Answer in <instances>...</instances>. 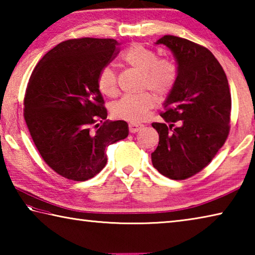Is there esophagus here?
<instances>
[{
    "instance_id": "obj_1",
    "label": "esophagus",
    "mask_w": 255,
    "mask_h": 255,
    "mask_svg": "<svg viewBox=\"0 0 255 255\" xmlns=\"http://www.w3.org/2000/svg\"><path fill=\"white\" fill-rule=\"evenodd\" d=\"M128 127H129V131L130 132H137V131H139L141 128H143V125L131 123V124H129Z\"/></svg>"
}]
</instances>
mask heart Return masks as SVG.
<instances>
[{
  "label": "heart",
  "mask_w": 255,
  "mask_h": 255,
  "mask_svg": "<svg viewBox=\"0 0 255 255\" xmlns=\"http://www.w3.org/2000/svg\"><path fill=\"white\" fill-rule=\"evenodd\" d=\"M122 58L127 65L143 73L141 89H149L158 97H165L173 90L178 80V66L173 60L158 58L154 49L143 44H133L123 51ZM98 89L103 96L114 98L118 94L117 73L105 66L99 73ZM154 97L148 92L124 97L112 107L115 118L130 123L141 122L154 106Z\"/></svg>",
  "instance_id": "heart-1"
}]
</instances>
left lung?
Instances as JSON below:
<instances>
[{
    "label": "left lung",
    "mask_w": 255,
    "mask_h": 255,
    "mask_svg": "<svg viewBox=\"0 0 255 255\" xmlns=\"http://www.w3.org/2000/svg\"><path fill=\"white\" fill-rule=\"evenodd\" d=\"M172 50L178 80L164 102L152 163L159 173L184 180L206 167L230 133L232 98L225 72L210 50L184 38L162 37Z\"/></svg>",
    "instance_id": "1"
}]
</instances>
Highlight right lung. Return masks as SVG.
<instances>
[{"mask_svg":"<svg viewBox=\"0 0 255 255\" xmlns=\"http://www.w3.org/2000/svg\"><path fill=\"white\" fill-rule=\"evenodd\" d=\"M118 45L99 38L63 41L29 79L23 116L30 136L47 165L68 180L97 175L107 164L108 146L128 136L126 122L107 120L98 89L99 73L117 56Z\"/></svg>","mask_w":255,"mask_h":255,"instance_id":"add662e5","label":"right lung"}]
</instances>
